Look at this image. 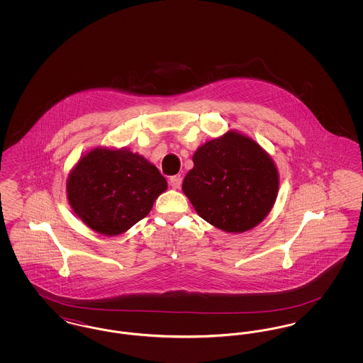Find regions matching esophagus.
Returning a JSON list of instances; mask_svg holds the SVG:
<instances>
[{
	"instance_id": "obj_1",
	"label": "esophagus",
	"mask_w": 363,
	"mask_h": 363,
	"mask_svg": "<svg viewBox=\"0 0 363 363\" xmlns=\"http://www.w3.org/2000/svg\"><path fill=\"white\" fill-rule=\"evenodd\" d=\"M169 182H170V186H172L173 189H179V188H181V184H182V178H181L179 175H174V177H172V178L169 179Z\"/></svg>"
}]
</instances>
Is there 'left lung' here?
Returning <instances> with one entry per match:
<instances>
[{"label":"left lung","mask_w":363,"mask_h":363,"mask_svg":"<svg viewBox=\"0 0 363 363\" xmlns=\"http://www.w3.org/2000/svg\"><path fill=\"white\" fill-rule=\"evenodd\" d=\"M182 190L196 212L227 233L259 225L277 200V166L259 144L237 132L203 144L193 155Z\"/></svg>","instance_id":"left-lung-1"}]
</instances>
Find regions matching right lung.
<instances>
[{
	"label": "right lung",
	"instance_id": "1",
	"mask_svg": "<svg viewBox=\"0 0 363 363\" xmlns=\"http://www.w3.org/2000/svg\"><path fill=\"white\" fill-rule=\"evenodd\" d=\"M164 177L145 157L129 150L95 148L83 156L67 182L70 207L94 231L118 235L144 219Z\"/></svg>",
	"mask_w": 363,
	"mask_h": 363
}]
</instances>
